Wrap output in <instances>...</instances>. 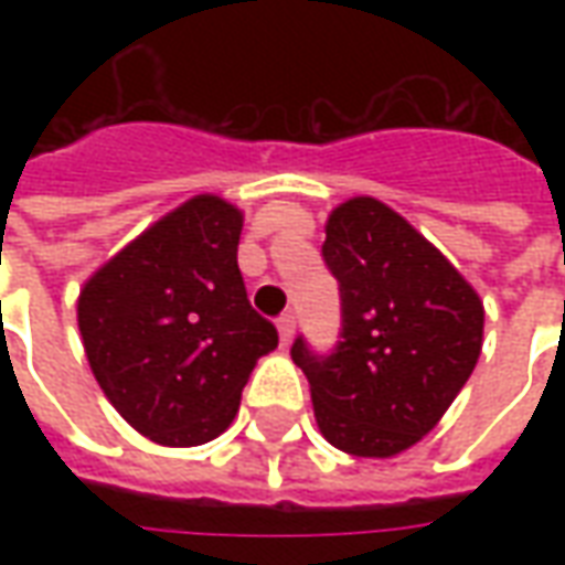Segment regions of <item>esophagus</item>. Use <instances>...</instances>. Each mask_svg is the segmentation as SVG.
<instances>
[{"label":"esophagus","mask_w":565,"mask_h":565,"mask_svg":"<svg viewBox=\"0 0 565 565\" xmlns=\"http://www.w3.org/2000/svg\"><path fill=\"white\" fill-rule=\"evenodd\" d=\"M278 335H281V344L294 342V335H296V318H294V315H284V318L278 320Z\"/></svg>","instance_id":"1"}]
</instances>
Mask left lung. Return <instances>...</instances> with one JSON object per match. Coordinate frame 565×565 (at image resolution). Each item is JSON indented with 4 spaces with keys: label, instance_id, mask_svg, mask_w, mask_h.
<instances>
[{
    "label": "left lung",
    "instance_id": "obj_1",
    "mask_svg": "<svg viewBox=\"0 0 565 565\" xmlns=\"http://www.w3.org/2000/svg\"><path fill=\"white\" fill-rule=\"evenodd\" d=\"M323 259L342 287V342L315 356L302 339L320 436L351 457L387 460L445 417L484 344V302L399 211L351 196L327 217Z\"/></svg>",
    "mask_w": 565,
    "mask_h": 565
}]
</instances>
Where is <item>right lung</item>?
<instances>
[{"label":"right lung","mask_w":565,"mask_h":565,"mask_svg":"<svg viewBox=\"0 0 565 565\" xmlns=\"http://www.w3.org/2000/svg\"><path fill=\"white\" fill-rule=\"evenodd\" d=\"M245 214L199 193L105 259L78 294L96 384L136 433L196 448L233 424L278 332L250 308L238 271Z\"/></svg>","instance_id":"right-lung-1"}]
</instances>
